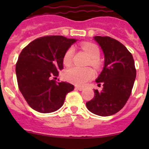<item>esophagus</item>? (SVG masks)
I'll use <instances>...</instances> for the list:
<instances>
[{
	"instance_id": "esophagus-1",
	"label": "esophagus",
	"mask_w": 149,
	"mask_h": 149,
	"mask_svg": "<svg viewBox=\"0 0 149 149\" xmlns=\"http://www.w3.org/2000/svg\"><path fill=\"white\" fill-rule=\"evenodd\" d=\"M76 89L79 90V91H82V90H84V88L83 87H80V86H76Z\"/></svg>"
}]
</instances>
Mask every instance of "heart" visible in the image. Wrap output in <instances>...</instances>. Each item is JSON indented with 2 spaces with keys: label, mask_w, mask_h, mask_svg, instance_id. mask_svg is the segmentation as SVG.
Returning a JSON list of instances; mask_svg holds the SVG:
<instances>
[{
  "label": "heart",
  "mask_w": 149,
  "mask_h": 149,
  "mask_svg": "<svg viewBox=\"0 0 149 149\" xmlns=\"http://www.w3.org/2000/svg\"><path fill=\"white\" fill-rule=\"evenodd\" d=\"M81 48L86 52L91 59L90 64L95 68H98L100 65L98 58L100 57V51L96 45L92 43L84 42L81 44ZM73 47H70L65 51L63 55V63L66 65H70L73 58ZM94 76V71L91 68H79L76 66L69 68L64 73V78L66 81L78 86H83Z\"/></svg>",
  "instance_id": "1"
}]
</instances>
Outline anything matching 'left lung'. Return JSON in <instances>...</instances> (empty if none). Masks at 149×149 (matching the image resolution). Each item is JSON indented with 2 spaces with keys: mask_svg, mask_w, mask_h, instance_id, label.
<instances>
[{
  "mask_svg": "<svg viewBox=\"0 0 149 149\" xmlns=\"http://www.w3.org/2000/svg\"><path fill=\"white\" fill-rule=\"evenodd\" d=\"M94 40L104 56L103 69L96 79L103 88L94 90V97L86 105L95 115L110 116L119 112L130 97L136 77L134 60L127 48L115 39L95 36Z\"/></svg>",
  "mask_w": 149,
  "mask_h": 149,
  "instance_id": "8db88e82",
  "label": "left lung"
}]
</instances>
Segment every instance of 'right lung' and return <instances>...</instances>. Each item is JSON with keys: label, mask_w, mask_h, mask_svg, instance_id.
I'll list each match as a JSON object with an SVG mask.
<instances>
[{"label": "right lung", "mask_w": 149, "mask_h": 149, "mask_svg": "<svg viewBox=\"0 0 149 149\" xmlns=\"http://www.w3.org/2000/svg\"><path fill=\"white\" fill-rule=\"evenodd\" d=\"M77 41L63 36H47L30 42L22 49L16 65L21 93L28 104L41 113L55 112L61 107L68 93L74 86L56 82L63 69L65 51Z\"/></svg>", "instance_id": "obj_1"}]
</instances>
